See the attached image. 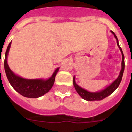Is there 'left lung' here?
Returning <instances> with one entry per match:
<instances>
[{
    "label": "left lung",
    "instance_id": "8db88e82",
    "mask_svg": "<svg viewBox=\"0 0 132 132\" xmlns=\"http://www.w3.org/2000/svg\"><path fill=\"white\" fill-rule=\"evenodd\" d=\"M111 33H112L114 36L116 40H117V43L118 46L119 47L120 50H121V53H122V63H121V70L120 72V74H119L118 78L116 79V80L114 81L113 83H112L110 86L105 88L104 90H101V91H99V92H88L87 90L83 89L82 88H81L80 86H79L77 84L75 83V77H73V85H74V87L75 88V90L77 92L80 96H81L86 101H99L102 100L103 98H105L107 96H108L109 95H110L112 92H114L116 90L118 87H119L120 83H121V80H122V77H123V72H124V69H125V62H124V55H123V51L121 49V48L120 47L119 44V40L117 39V36L115 35V34L113 31H111Z\"/></svg>",
    "mask_w": 132,
    "mask_h": 132
}]
</instances>
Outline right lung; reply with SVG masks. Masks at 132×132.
<instances>
[{
    "instance_id": "obj_1",
    "label": "right lung",
    "mask_w": 132,
    "mask_h": 132,
    "mask_svg": "<svg viewBox=\"0 0 132 132\" xmlns=\"http://www.w3.org/2000/svg\"><path fill=\"white\" fill-rule=\"evenodd\" d=\"M11 42H10L5 53L4 66L5 73L11 86L21 95L27 98H38L47 93L53 86L55 76L59 70V68H57L53 72V74L52 75V76L46 80L41 79H27L18 76L11 71L7 64V58L9 48L11 46Z\"/></svg>"
}]
</instances>
